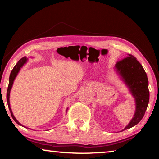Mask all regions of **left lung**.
Returning <instances> with one entry per match:
<instances>
[{"label":"left lung","mask_w":159,"mask_h":159,"mask_svg":"<svg viewBox=\"0 0 159 159\" xmlns=\"http://www.w3.org/2000/svg\"><path fill=\"white\" fill-rule=\"evenodd\" d=\"M116 68L130 88L136 102L135 114L130 123L123 130H125L138 124L143 118L149 100V83L143 67L136 57L130 54L118 61Z\"/></svg>","instance_id":"left-lung-1"}]
</instances>
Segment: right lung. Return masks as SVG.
<instances>
[{
	"mask_svg": "<svg viewBox=\"0 0 159 159\" xmlns=\"http://www.w3.org/2000/svg\"><path fill=\"white\" fill-rule=\"evenodd\" d=\"M26 60H26V57L21 58V60L18 61L17 64H16V65L14 66V68H13V69L12 70L11 73H10V75L9 85H8V88H7V105H8V108H9V110H10V114H11V116L13 118V120H14L17 123V124L20 125H21V123H20L17 121V120L15 118L14 115L12 114L11 108H10V100H9L10 99L9 98H10V90H11V88H12V86L13 81H14V80L15 79L16 76H17V75L19 71H20V68L24 65V64L26 63Z\"/></svg>",
	"mask_w": 159,
	"mask_h": 159,
	"instance_id": "add662e5",
	"label": "right lung"
}]
</instances>
